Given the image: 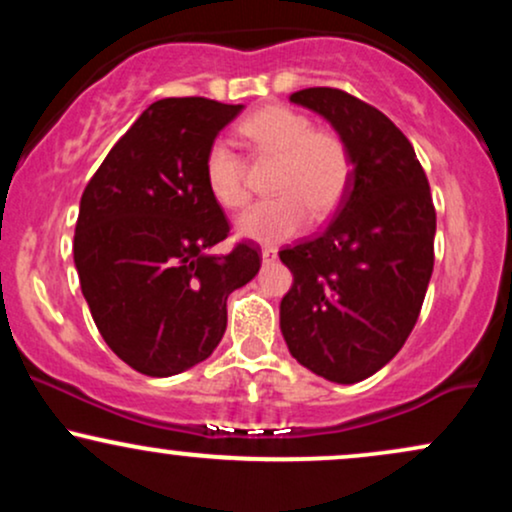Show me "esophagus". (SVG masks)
I'll return each instance as SVG.
<instances>
[{
	"instance_id": "obj_1",
	"label": "esophagus",
	"mask_w": 512,
	"mask_h": 512,
	"mask_svg": "<svg viewBox=\"0 0 512 512\" xmlns=\"http://www.w3.org/2000/svg\"><path fill=\"white\" fill-rule=\"evenodd\" d=\"M274 260H276V248H272V245L262 248V262L264 264H272Z\"/></svg>"
}]
</instances>
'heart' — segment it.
Here are the masks:
<instances>
[{
	"mask_svg": "<svg viewBox=\"0 0 512 512\" xmlns=\"http://www.w3.org/2000/svg\"><path fill=\"white\" fill-rule=\"evenodd\" d=\"M257 154L276 156L272 192L240 216L238 236L262 245L289 240L303 231L310 211L322 219L342 204L351 182V151L337 132L313 129V122L286 105H267L240 125ZM204 182L211 197L226 209L248 202L243 161L231 144L216 139L204 154Z\"/></svg>",
	"mask_w": 512,
	"mask_h": 512,
	"instance_id": "b5f03b06",
	"label": "heart"
}]
</instances>
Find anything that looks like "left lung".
Segmentation results:
<instances>
[{"mask_svg":"<svg viewBox=\"0 0 512 512\" xmlns=\"http://www.w3.org/2000/svg\"><path fill=\"white\" fill-rule=\"evenodd\" d=\"M351 151L349 190L315 238L279 252L293 284L279 325L291 356L332 383H361L402 349L433 274L436 209L414 146L373 105L339 88H303Z\"/></svg>","mask_w":512,"mask_h":512,"instance_id":"obj_1","label":"left lung"}]
</instances>
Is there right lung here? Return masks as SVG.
<instances>
[{
  "label": "right lung",
  "instance_id": "right-lung-1",
  "mask_svg": "<svg viewBox=\"0 0 512 512\" xmlns=\"http://www.w3.org/2000/svg\"><path fill=\"white\" fill-rule=\"evenodd\" d=\"M243 105L151 103L88 180L74 264L93 322L127 366L168 378L211 356L226 301L260 272V248H209L231 226L204 182V154Z\"/></svg>",
  "mask_w": 512,
  "mask_h": 512
}]
</instances>
